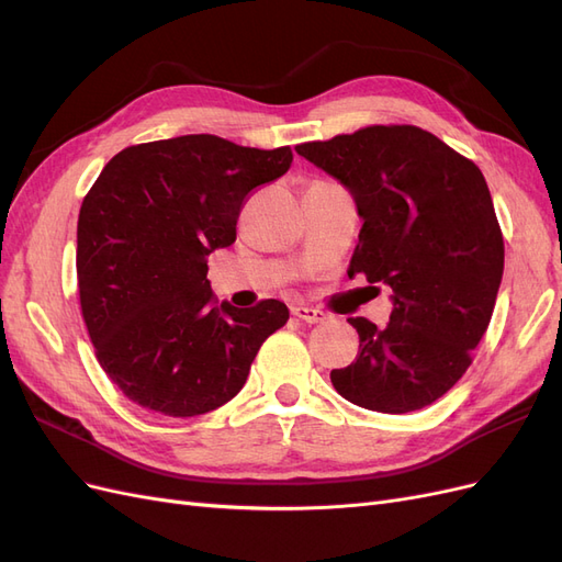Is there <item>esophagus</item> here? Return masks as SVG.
<instances>
[{
  "mask_svg": "<svg viewBox=\"0 0 562 562\" xmlns=\"http://www.w3.org/2000/svg\"><path fill=\"white\" fill-rule=\"evenodd\" d=\"M293 314L304 321V323H321L326 321V312H321L316 307H307V304H297V307H293Z\"/></svg>",
  "mask_w": 562,
  "mask_h": 562,
  "instance_id": "1",
  "label": "esophagus"
}]
</instances>
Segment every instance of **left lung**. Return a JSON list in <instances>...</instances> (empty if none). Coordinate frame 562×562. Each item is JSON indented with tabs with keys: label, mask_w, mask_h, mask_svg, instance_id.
I'll list each match as a JSON object with an SVG mask.
<instances>
[{
	"label": "left lung",
	"mask_w": 562,
	"mask_h": 562,
	"mask_svg": "<svg viewBox=\"0 0 562 562\" xmlns=\"http://www.w3.org/2000/svg\"><path fill=\"white\" fill-rule=\"evenodd\" d=\"M295 149L345 187L363 220L349 277L394 293L386 328L349 318L359 353L330 382L366 411H422L462 380L499 293L504 239L481 168L417 126Z\"/></svg>",
	"instance_id": "left-lung-1"
}]
</instances>
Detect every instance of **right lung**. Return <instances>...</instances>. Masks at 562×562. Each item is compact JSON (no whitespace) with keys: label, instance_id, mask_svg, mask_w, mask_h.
<instances>
[{"label":"right lung","instance_id":"right-lung-1","mask_svg":"<svg viewBox=\"0 0 562 562\" xmlns=\"http://www.w3.org/2000/svg\"><path fill=\"white\" fill-rule=\"evenodd\" d=\"M291 164V147L199 133L126 147L100 171L77 223L79 300L98 363L128 401L194 417L239 394L288 307L217 304L209 255L236 241L248 192Z\"/></svg>","mask_w":562,"mask_h":562}]
</instances>
